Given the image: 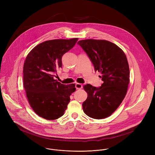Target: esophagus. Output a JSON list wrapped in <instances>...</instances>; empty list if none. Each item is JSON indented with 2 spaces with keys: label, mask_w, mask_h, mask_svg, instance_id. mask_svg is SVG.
<instances>
[{
  "label": "esophagus",
  "mask_w": 155,
  "mask_h": 155,
  "mask_svg": "<svg viewBox=\"0 0 155 155\" xmlns=\"http://www.w3.org/2000/svg\"><path fill=\"white\" fill-rule=\"evenodd\" d=\"M75 87H76V89H80L82 88V84H81L77 83V84H76V85H75Z\"/></svg>",
  "instance_id": "obj_1"
}]
</instances>
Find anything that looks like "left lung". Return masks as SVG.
<instances>
[{
    "label": "left lung",
    "mask_w": 155,
    "mask_h": 155,
    "mask_svg": "<svg viewBox=\"0 0 155 155\" xmlns=\"http://www.w3.org/2000/svg\"><path fill=\"white\" fill-rule=\"evenodd\" d=\"M87 53L103 81L95 87L87 84L88 94L82 107L85 113L94 119L109 117L124 99L130 82V68L127 57L116 45L104 40L86 39L78 42Z\"/></svg>",
    "instance_id": "8db88e82"
}]
</instances>
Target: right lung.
<instances>
[{"label":"right lung","mask_w":155,"mask_h":155,"mask_svg":"<svg viewBox=\"0 0 155 155\" xmlns=\"http://www.w3.org/2000/svg\"><path fill=\"white\" fill-rule=\"evenodd\" d=\"M47 41L36 46L27 55L23 67L24 88L33 110L47 120L61 117L76 91L75 85H64L54 79L57 68L62 67V57L78 41Z\"/></svg>","instance_id":"right-lung-1"}]
</instances>
